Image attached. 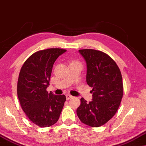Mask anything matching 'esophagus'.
Wrapping results in <instances>:
<instances>
[{
  "instance_id": "1",
  "label": "esophagus",
  "mask_w": 146,
  "mask_h": 146,
  "mask_svg": "<svg viewBox=\"0 0 146 146\" xmlns=\"http://www.w3.org/2000/svg\"><path fill=\"white\" fill-rule=\"evenodd\" d=\"M72 97H73V96L70 95V94H67V95H66V99L67 100H69L70 98H71Z\"/></svg>"
}]
</instances>
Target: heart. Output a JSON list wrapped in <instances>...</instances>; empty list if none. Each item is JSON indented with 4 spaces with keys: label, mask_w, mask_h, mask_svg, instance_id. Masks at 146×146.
Here are the masks:
<instances>
[{
    "label": "heart",
    "mask_w": 146,
    "mask_h": 146,
    "mask_svg": "<svg viewBox=\"0 0 146 146\" xmlns=\"http://www.w3.org/2000/svg\"><path fill=\"white\" fill-rule=\"evenodd\" d=\"M73 62H74V61H73Z\"/></svg>",
    "instance_id": "obj_1"
}]
</instances>
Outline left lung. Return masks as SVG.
Returning <instances> with one entry per match:
<instances>
[{
    "label": "left lung",
    "mask_w": 146,
    "mask_h": 146,
    "mask_svg": "<svg viewBox=\"0 0 146 146\" xmlns=\"http://www.w3.org/2000/svg\"><path fill=\"white\" fill-rule=\"evenodd\" d=\"M87 63V83L93 87V100L81 98L77 109L79 120L99 127L114 116L123 96L122 77L115 61L106 53L93 49L79 50Z\"/></svg>",
    "instance_id": "obj_1"
}]
</instances>
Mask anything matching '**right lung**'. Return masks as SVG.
Here are the masks:
<instances>
[{"label":"right lung","mask_w":146,"mask_h":146,"mask_svg":"<svg viewBox=\"0 0 146 146\" xmlns=\"http://www.w3.org/2000/svg\"><path fill=\"white\" fill-rule=\"evenodd\" d=\"M66 52L50 48L35 52L26 59L20 69L17 94L20 105L30 120L38 126L49 127L58 120L66 97L64 94L48 93L47 87L53 63Z\"/></svg>","instance_id":"obj_1"}]
</instances>
